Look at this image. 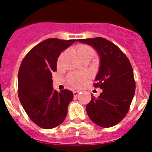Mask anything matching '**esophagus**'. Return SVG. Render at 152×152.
Masks as SVG:
<instances>
[{
  "label": "esophagus",
  "mask_w": 152,
  "mask_h": 152,
  "mask_svg": "<svg viewBox=\"0 0 152 152\" xmlns=\"http://www.w3.org/2000/svg\"><path fill=\"white\" fill-rule=\"evenodd\" d=\"M79 93H80V91H73V96H74V97H76L77 95H79Z\"/></svg>",
  "instance_id": "1"
}]
</instances>
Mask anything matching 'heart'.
Returning <instances> with one entry per match:
<instances>
[{
  "instance_id": "b5f03b06",
  "label": "heart",
  "mask_w": 152,
  "mask_h": 152,
  "mask_svg": "<svg viewBox=\"0 0 152 152\" xmlns=\"http://www.w3.org/2000/svg\"><path fill=\"white\" fill-rule=\"evenodd\" d=\"M76 54L79 57V58L83 60L86 58H91L94 55V51L92 49L91 46H87V45H83V44H80L78 45L75 49ZM66 52H63L59 56L58 59V64H60L64 60V57L66 56ZM89 75L88 73H69L67 76V81L68 83L71 86L74 88H80L86 83V81L88 79Z\"/></svg>"
}]
</instances>
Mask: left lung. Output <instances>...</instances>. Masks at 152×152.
<instances>
[{
    "mask_svg": "<svg viewBox=\"0 0 152 152\" xmlns=\"http://www.w3.org/2000/svg\"><path fill=\"white\" fill-rule=\"evenodd\" d=\"M93 46L100 59L94 86L103 89L98 97L91 94L86 106L90 119L102 127L118 124L127 114L135 94L136 83L131 64L125 54L113 42L103 37L79 39Z\"/></svg>",
    "mask_w": 152,
    "mask_h": 152,
    "instance_id": "left-lung-1",
    "label": "left lung"
}]
</instances>
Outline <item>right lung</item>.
Returning <instances> with one entry per match:
<instances>
[{
	"label": "right lung",
	"mask_w": 152,
	"mask_h": 152,
	"mask_svg": "<svg viewBox=\"0 0 152 152\" xmlns=\"http://www.w3.org/2000/svg\"><path fill=\"white\" fill-rule=\"evenodd\" d=\"M76 39L49 38L31 49L21 63L18 73V95L28 117L43 129H52L64 121L71 91L60 92L52 87V73L57 70L61 52Z\"/></svg>",
	"instance_id": "1"
}]
</instances>
